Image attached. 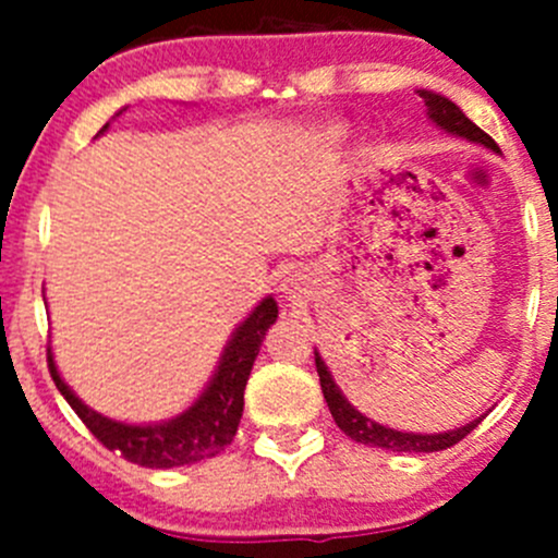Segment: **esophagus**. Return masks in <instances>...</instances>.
Returning <instances> with one entry per match:
<instances>
[{
  "mask_svg": "<svg viewBox=\"0 0 558 558\" xmlns=\"http://www.w3.org/2000/svg\"><path fill=\"white\" fill-rule=\"evenodd\" d=\"M307 289H311V280H307V275H302L300 269H291V272H286L283 278V294L289 302H300L307 296Z\"/></svg>",
  "mask_w": 558,
  "mask_h": 558,
  "instance_id": "1",
  "label": "esophagus"
}]
</instances>
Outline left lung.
Wrapping results in <instances>:
<instances>
[{
    "label": "left lung",
    "mask_w": 558,
    "mask_h": 558,
    "mask_svg": "<svg viewBox=\"0 0 558 558\" xmlns=\"http://www.w3.org/2000/svg\"><path fill=\"white\" fill-rule=\"evenodd\" d=\"M418 97L424 99L426 105V116H429L432 123H437L440 129H446L448 134H456V137H464L470 143H481L486 148L497 150V143L483 132L481 126L470 121L464 112L459 110V105H453L451 99L442 97V94L435 92H418ZM315 369H318V378H320V391H324L326 404L331 410V418L335 424L345 432L351 440L362 442V446H373V448H386V451H399V453H432V451H446V448L456 446L459 440H464L481 418L470 421L466 426H459V429L451 432H440V435H418V432H399V429H388L384 424H375L373 418H367L364 413H359L345 397H342L340 386L335 384L331 378L329 367H326L324 359L318 356L315 351Z\"/></svg>",
    "instance_id": "left-lung-1"
}]
</instances>
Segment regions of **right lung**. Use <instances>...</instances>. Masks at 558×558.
Here are the masks:
<instances>
[{
	"label": "right lung",
	"instance_id": "1",
	"mask_svg": "<svg viewBox=\"0 0 558 558\" xmlns=\"http://www.w3.org/2000/svg\"><path fill=\"white\" fill-rule=\"evenodd\" d=\"M105 129L107 123L102 132ZM275 318H278V302L272 296H264L256 311L234 329L232 340L223 348L216 375L202 391V397L189 410H183L170 421H161V424H121V421L107 418V415L83 404L75 397V391L61 380L50 348L48 369L61 397L70 402L77 418L88 426V432L105 448L121 453L132 464L150 466V470L196 464V461L213 459L216 453H221L232 442V437L238 435L240 418H243L247 375H251L264 335L275 324Z\"/></svg>",
	"mask_w": 558,
	"mask_h": 558
}]
</instances>
